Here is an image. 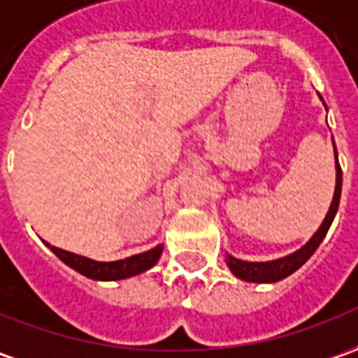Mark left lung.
Listing matches in <instances>:
<instances>
[{
	"label": "left lung",
	"instance_id": "obj_1",
	"mask_svg": "<svg viewBox=\"0 0 358 358\" xmlns=\"http://www.w3.org/2000/svg\"><path fill=\"white\" fill-rule=\"evenodd\" d=\"M335 146V142H334ZM335 169H337V181H335V194L329 212L325 216V220L322 222L320 230L315 231L314 238L308 241L302 250H298L296 253L288 255V257L277 259V261H268V263H248V261H240V259L226 255V263L230 271L241 280H250V282H277L280 278L292 275L296 268H300L308 259L314 255V251L320 248V243L324 241L325 234L329 230L331 222L335 218V212L339 208V199H341V181H343V175H341V165L337 162V150H335Z\"/></svg>",
	"mask_w": 358,
	"mask_h": 358
}]
</instances>
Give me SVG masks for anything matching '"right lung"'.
<instances>
[{
	"mask_svg": "<svg viewBox=\"0 0 358 358\" xmlns=\"http://www.w3.org/2000/svg\"><path fill=\"white\" fill-rule=\"evenodd\" d=\"M46 245L66 265H70L78 273H81V275H85V277L90 278H95V280H118V278L134 277L138 273L154 267L155 263H157V259H159V255H162V251H164L162 245H155L154 250L146 251V253H140V255H132V257L122 259V261H113V263H101V261L81 257V255H76V253H70V251L58 250V248H54L50 243H46Z\"/></svg>",
	"mask_w": 358,
	"mask_h": 358,
	"instance_id": "obj_1",
	"label": "right lung"
}]
</instances>
